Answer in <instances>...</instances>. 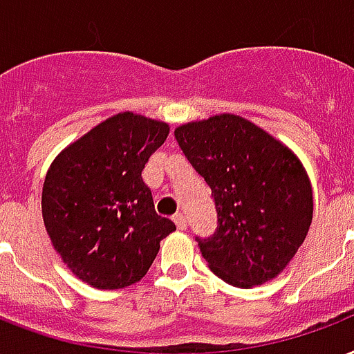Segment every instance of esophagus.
<instances>
[{
  "label": "esophagus",
  "mask_w": 354,
  "mask_h": 354,
  "mask_svg": "<svg viewBox=\"0 0 354 354\" xmlns=\"http://www.w3.org/2000/svg\"><path fill=\"white\" fill-rule=\"evenodd\" d=\"M174 221H175V225H177V229L179 231H185L186 227H188V221H186V216L185 214H175L174 216Z\"/></svg>",
  "instance_id": "obj_1"
}]
</instances>
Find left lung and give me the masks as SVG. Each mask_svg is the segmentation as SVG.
Segmentation results:
<instances>
[{"mask_svg": "<svg viewBox=\"0 0 354 354\" xmlns=\"http://www.w3.org/2000/svg\"><path fill=\"white\" fill-rule=\"evenodd\" d=\"M175 138L214 196L218 229L197 238L210 271L238 288L275 279L312 223L314 197L303 162L236 114L179 125Z\"/></svg>", "mask_w": 354, "mask_h": 354, "instance_id": "8db88e82", "label": "left lung"}]
</instances>
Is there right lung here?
<instances>
[{"mask_svg": "<svg viewBox=\"0 0 354 354\" xmlns=\"http://www.w3.org/2000/svg\"><path fill=\"white\" fill-rule=\"evenodd\" d=\"M160 120L120 112L55 157L42 186L49 240L73 275L97 290L138 282L175 223L155 212L142 169L168 138Z\"/></svg>", "mask_w": 354, "mask_h": 354, "instance_id": "1", "label": "right lung"}]
</instances>
